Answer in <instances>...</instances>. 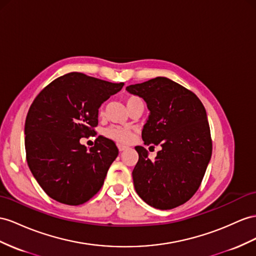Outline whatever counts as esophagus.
Segmentation results:
<instances>
[{"mask_svg":"<svg viewBox=\"0 0 256 256\" xmlns=\"http://www.w3.org/2000/svg\"><path fill=\"white\" fill-rule=\"evenodd\" d=\"M118 148H119L120 152H123V150L126 149L128 147L126 145H122V144H118Z\"/></svg>","mask_w":256,"mask_h":256,"instance_id":"1","label":"esophagus"}]
</instances>
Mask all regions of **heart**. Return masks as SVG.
<instances>
[{
    "mask_svg": "<svg viewBox=\"0 0 256 256\" xmlns=\"http://www.w3.org/2000/svg\"><path fill=\"white\" fill-rule=\"evenodd\" d=\"M142 102L138 96L136 95H130L128 97H126V104L128 106V109H130L136 102ZM102 114V111H100ZM104 135H106L108 138L116 140L120 144H128L133 138V132L132 130L130 128H126V126H110L108 128H106L104 130Z\"/></svg>",
    "mask_w": 256,
    "mask_h": 256,
    "instance_id": "b5f03b06",
    "label": "heart"
}]
</instances>
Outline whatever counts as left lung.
<instances>
[{
  "label": "left lung",
  "instance_id": "1",
  "mask_svg": "<svg viewBox=\"0 0 256 256\" xmlns=\"http://www.w3.org/2000/svg\"><path fill=\"white\" fill-rule=\"evenodd\" d=\"M130 94L147 102L150 114L142 132L145 145H161L154 161L136 146L133 170L135 190L147 204L171 210L184 204L198 190L212 154L206 112L192 90L158 76L130 85Z\"/></svg>",
  "mask_w": 256,
  "mask_h": 256
}]
</instances>
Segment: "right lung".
I'll list each match as a JSON object with an SVG mask.
<instances>
[{
	"label": "right lung",
	"instance_id": "right-lung-1",
	"mask_svg": "<svg viewBox=\"0 0 256 256\" xmlns=\"http://www.w3.org/2000/svg\"><path fill=\"white\" fill-rule=\"evenodd\" d=\"M123 85L70 72L50 82L31 104L24 123L26 158L52 199L78 206L100 190L119 149L100 135L88 150L80 138L95 136L98 109Z\"/></svg>",
	"mask_w": 256,
	"mask_h": 256
}]
</instances>
